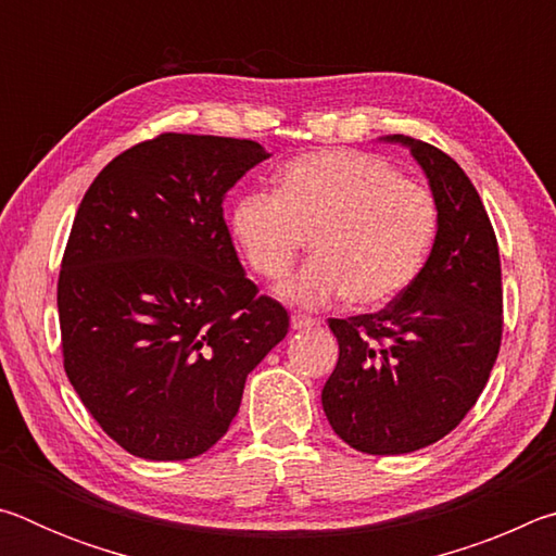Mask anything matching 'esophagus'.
Listing matches in <instances>:
<instances>
[{"label":"esophagus","instance_id":"34e87169","mask_svg":"<svg viewBox=\"0 0 556 556\" xmlns=\"http://www.w3.org/2000/svg\"><path fill=\"white\" fill-rule=\"evenodd\" d=\"M289 324H291V328H294V331H308V328L318 326L316 318H312V316H301V314H294V316H291V318H289Z\"/></svg>","mask_w":556,"mask_h":556}]
</instances>
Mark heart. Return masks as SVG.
Returning <instances> with one entry per match:
<instances>
[{
	"mask_svg": "<svg viewBox=\"0 0 556 556\" xmlns=\"http://www.w3.org/2000/svg\"><path fill=\"white\" fill-rule=\"evenodd\" d=\"M228 220L248 265L267 279L285 277L312 238L314 260L275 289L285 304L318 308L351 296L378 306L419 271L437 205L382 159L336 149L287 164L277 193H240Z\"/></svg>",
	"mask_w": 556,
	"mask_h": 556,
	"instance_id": "heart-1",
	"label": "heart"
}]
</instances>
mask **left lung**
Instances as JSON below:
<instances>
[{
  "label": "left lung",
  "mask_w": 556,
  "mask_h": 556,
  "mask_svg": "<svg viewBox=\"0 0 556 556\" xmlns=\"http://www.w3.org/2000/svg\"><path fill=\"white\" fill-rule=\"evenodd\" d=\"M437 205L431 252L378 314L331 318L338 363L321 404L348 446L372 456L425 448L456 429L501 348V255L481 195L454 159L404 135Z\"/></svg>",
  "instance_id": "left-lung-1"
}]
</instances>
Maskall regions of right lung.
Here are the masks:
<instances>
[{"mask_svg":"<svg viewBox=\"0 0 556 556\" xmlns=\"http://www.w3.org/2000/svg\"><path fill=\"white\" fill-rule=\"evenodd\" d=\"M269 156L250 139L168 131L112 159L83 195L59 277L63 365L129 454L208 451L289 331L223 218L230 188Z\"/></svg>","mask_w":556,"mask_h":556,"instance_id":"obj_1","label":"right lung"}]
</instances>
